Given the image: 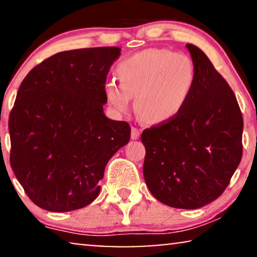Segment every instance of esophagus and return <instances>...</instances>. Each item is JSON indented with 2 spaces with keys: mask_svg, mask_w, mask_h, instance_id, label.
I'll return each mask as SVG.
<instances>
[{
  "mask_svg": "<svg viewBox=\"0 0 257 257\" xmlns=\"http://www.w3.org/2000/svg\"><path fill=\"white\" fill-rule=\"evenodd\" d=\"M141 135V130L136 127L132 128V140H137Z\"/></svg>",
  "mask_w": 257,
  "mask_h": 257,
  "instance_id": "obj_1",
  "label": "esophagus"
}]
</instances>
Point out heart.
Wrapping results in <instances>:
<instances>
[{"label": "heart", "instance_id": "b5f03b06", "mask_svg": "<svg viewBox=\"0 0 257 257\" xmlns=\"http://www.w3.org/2000/svg\"><path fill=\"white\" fill-rule=\"evenodd\" d=\"M120 82H104V95L117 114H127L135 96L137 113L146 122L175 117L185 106L196 84V67L184 53L150 48L135 52L117 65Z\"/></svg>", "mask_w": 257, "mask_h": 257}]
</instances>
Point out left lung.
Returning a JSON list of instances; mask_svg holds the SVG:
<instances>
[{"label":"left lung","instance_id":"8db88e82","mask_svg":"<svg viewBox=\"0 0 257 257\" xmlns=\"http://www.w3.org/2000/svg\"><path fill=\"white\" fill-rule=\"evenodd\" d=\"M196 84L171 120L144 129L143 176L153 196L176 208L209 204L226 190L242 157L243 118L237 100L208 57L186 44Z\"/></svg>","mask_w":257,"mask_h":257}]
</instances>
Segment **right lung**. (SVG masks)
<instances>
[{"label": "right lung", "mask_w": 257, "mask_h": 257, "mask_svg": "<svg viewBox=\"0 0 257 257\" xmlns=\"http://www.w3.org/2000/svg\"><path fill=\"white\" fill-rule=\"evenodd\" d=\"M115 46L56 53L29 72L9 115L10 165L38 207L68 212L99 196V180L130 139V125L103 113Z\"/></svg>", "instance_id": "right-lung-1"}]
</instances>
